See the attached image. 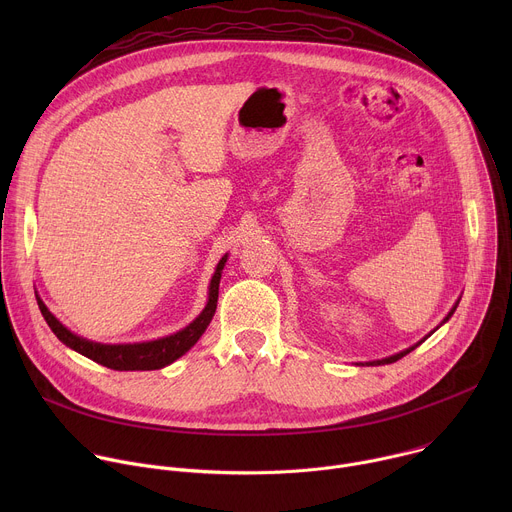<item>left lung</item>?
I'll return each instance as SVG.
<instances>
[{"instance_id": "left-lung-1", "label": "left lung", "mask_w": 512, "mask_h": 512, "mask_svg": "<svg viewBox=\"0 0 512 512\" xmlns=\"http://www.w3.org/2000/svg\"><path fill=\"white\" fill-rule=\"evenodd\" d=\"M458 304H460V300H458V302H456V306H454V308H452V310H450V312H448V316H446V318H444V322H442V324H446V322H448V320H450V318H452V314H454V312H456V308H458ZM442 324H440V326H442ZM440 326H437V328H440ZM437 328H435V330H437ZM435 330H433V332H435ZM433 332H429V334H427V336H425V338H423V340H419V342H417V344H413V346H409V348H405V350H401V352H397V354H393V356H387V358H381V360H371V362H364V364H371V367H379V364H391V362H397V360H399V358H403V356H405V354H409V352H411V350H415V348H417V346H419V344H421V342H425V340H427V338H429V336H431V334H433Z\"/></svg>"}]
</instances>
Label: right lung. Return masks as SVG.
<instances>
[{"label":"right lung","instance_id":"right-lung-1","mask_svg":"<svg viewBox=\"0 0 512 512\" xmlns=\"http://www.w3.org/2000/svg\"><path fill=\"white\" fill-rule=\"evenodd\" d=\"M227 257L229 255H225L216 265V271L208 285V302H206L204 310L200 312V316L194 322H190L186 328H182L180 332L158 338V340H150V342L101 344V342L81 338L77 334H72L66 326H62L38 296H36V300H38V308H40L46 324L56 334V338L62 344H66L68 348L77 350L79 354L103 364V367H107V369H113V371H156V369L168 367V364H172L182 354H186L198 342V338L204 334V330L208 328V324L216 312L218 283H221V273L225 269Z\"/></svg>","mask_w":512,"mask_h":512}]
</instances>
